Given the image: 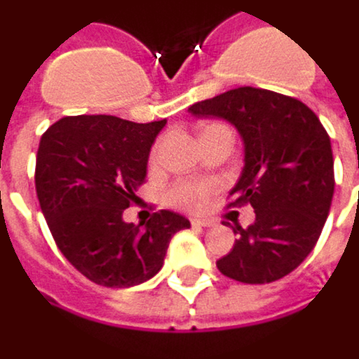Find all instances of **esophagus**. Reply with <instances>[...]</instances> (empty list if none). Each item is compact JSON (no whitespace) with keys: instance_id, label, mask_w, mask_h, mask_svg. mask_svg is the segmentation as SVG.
Returning a JSON list of instances; mask_svg holds the SVG:
<instances>
[{"instance_id":"34e87169","label":"esophagus","mask_w":359,"mask_h":359,"mask_svg":"<svg viewBox=\"0 0 359 359\" xmlns=\"http://www.w3.org/2000/svg\"><path fill=\"white\" fill-rule=\"evenodd\" d=\"M190 223H192L194 227H212V225H214L212 219H192Z\"/></svg>"}]
</instances>
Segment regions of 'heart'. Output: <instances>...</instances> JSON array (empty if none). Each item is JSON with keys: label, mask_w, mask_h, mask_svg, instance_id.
Instances as JSON below:
<instances>
[{"label": "heart", "mask_w": 359, "mask_h": 359, "mask_svg": "<svg viewBox=\"0 0 359 359\" xmlns=\"http://www.w3.org/2000/svg\"><path fill=\"white\" fill-rule=\"evenodd\" d=\"M215 128H227L222 122H210L202 128L200 134L215 130ZM159 154H161V144H155L151 154H149V167L154 169L159 163ZM217 184L212 180H179L175 182L169 190H167V202L172 208H179V210H187V212H198L202 210L208 202V196L214 192Z\"/></svg>", "instance_id": "heart-1"}]
</instances>
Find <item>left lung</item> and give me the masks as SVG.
Returning a JSON list of instances; mask_svg holds the SVG:
<instances>
[{"mask_svg": "<svg viewBox=\"0 0 359 359\" xmlns=\"http://www.w3.org/2000/svg\"><path fill=\"white\" fill-rule=\"evenodd\" d=\"M194 116L231 122L245 142V169L229 208L250 204L257 219L235 223L233 249L217 260L223 276L270 284L302 264L327 222L334 194V161L319 116L282 93L237 87L194 102Z\"/></svg>", "mask_w": 359, "mask_h": 359, "instance_id": "left-lung-1", "label": "left lung"}]
</instances>
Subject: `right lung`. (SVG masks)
<instances>
[{"instance_id": "add662e5", "label": "right lung", "mask_w": 359, "mask_h": 359, "mask_svg": "<svg viewBox=\"0 0 359 359\" xmlns=\"http://www.w3.org/2000/svg\"><path fill=\"white\" fill-rule=\"evenodd\" d=\"M165 124L81 114L60 118L40 137L34 184L42 214L60 252L95 284L130 287L154 278L172 235L190 227L169 210L145 227L122 219Z\"/></svg>"}]
</instances>
